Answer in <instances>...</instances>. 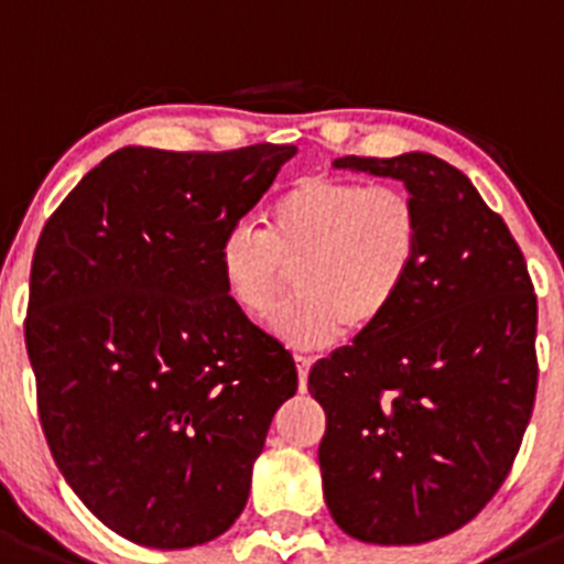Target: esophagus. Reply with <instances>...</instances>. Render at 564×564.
<instances>
[{
  "label": "esophagus",
  "instance_id": "esophagus-1",
  "mask_svg": "<svg viewBox=\"0 0 564 564\" xmlns=\"http://www.w3.org/2000/svg\"><path fill=\"white\" fill-rule=\"evenodd\" d=\"M307 372H311V358H305V356H296L299 392H307Z\"/></svg>",
  "mask_w": 564,
  "mask_h": 564
}]
</instances>
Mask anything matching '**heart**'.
<instances>
[{
    "instance_id": "obj_1",
    "label": "heart",
    "mask_w": 564,
    "mask_h": 564,
    "mask_svg": "<svg viewBox=\"0 0 564 564\" xmlns=\"http://www.w3.org/2000/svg\"><path fill=\"white\" fill-rule=\"evenodd\" d=\"M417 257L421 214L410 194L325 174L279 194L265 234L239 223L214 253L223 291L246 318L268 316L293 271L299 291L273 327L296 347L376 330L410 285Z\"/></svg>"
}]
</instances>
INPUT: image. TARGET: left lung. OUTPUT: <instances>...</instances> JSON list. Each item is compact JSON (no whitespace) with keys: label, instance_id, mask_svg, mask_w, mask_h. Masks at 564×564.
Listing matches in <instances>:
<instances>
[{"label":"left lung","instance_id":"left-lung-1","mask_svg":"<svg viewBox=\"0 0 564 564\" xmlns=\"http://www.w3.org/2000/svg\"><path fill=\"white\" fill-rule=\"evenodd\" d=\"M403 181L421 257L376 330L313 364L327 508L376 545H417L480 514L511 471L536 398V296L500 214L426 152L338 158Z\"/></svg>","mask_w":564,"mask_h":564}]
</instances>
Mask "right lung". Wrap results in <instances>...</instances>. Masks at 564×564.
Segmentation results:
<instances>
[{
  "instance_id": "1",
  "label": "right lung",
  "mask_w": 564,
  "mask_h": 564,
  "mask_svg": "<svg viewBox=\"0 0 564 564\" xmlns=\"http://www.w3.org/2000/svg\"><path fill=\"white\" fill-rule=\"evenodd\" d=\"M296 147H123L39 237L24 344L64 480L115 534L192 547L234 525L291 352L223 291L217 246Z\"/></svg>"
}]
</instances>
